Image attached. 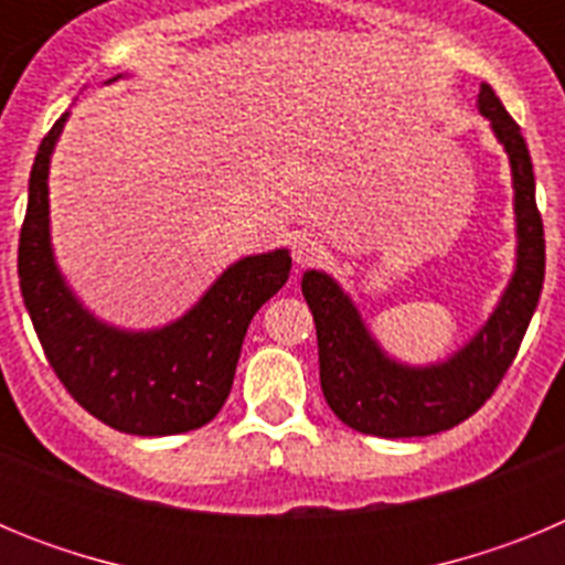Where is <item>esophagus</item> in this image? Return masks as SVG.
<instances>
[{"instance_id": "esophagus-1", "label": "esophagus", "mask_w": 565, "mask_h": 565, "mask_svg": "<svg viewBox=\"0 0 565 565\" xmlns=\"http://www.w3.org/2000/svg\"><path fill=\"white\" fill-rule=\"evenodd\" d=\"M294 259H297V266H313L319 259L326 257V246L313 237H297L291 246Z\"/></svg>"}]
</instances>
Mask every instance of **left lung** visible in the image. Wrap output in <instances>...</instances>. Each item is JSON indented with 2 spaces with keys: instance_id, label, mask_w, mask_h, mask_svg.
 I'll use <instances>...</instances> for the list:
<instances>
[{
  "instance_id": "obj_1",
  "label": "left lung",
  "mask_w": 565,
  "mask_h": 565,
  "mask_svg": "<svg viewBox=\"0 0 565 565\" xmlns=\"http://www.w3.org/2000/svg\"><path fill=\"white\" fill-rule=\"evenodd\" d=\"M478 107L487 115L512 163L518 214V268L495 313L452 359L407 367L382 353L353 302L322 271H306L302 294L317 322L319 384L331 411L364 436L416 438L450 430L487 402L515 362L535 313L546 271V239L535 203V174L515 118L489 84Z\"/></svg>"
}]
</instances>
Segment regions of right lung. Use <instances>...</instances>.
<instances>
[{"label": "right lung", "instance_id": "add662e5", "mask_svg": "<svg viewBox=\"0 0 565 565\" xmlns=\"http://www.w3.org/2000/svg\"><path fill=\"white\" fill-rule=\"evenodd\" d=\"M67 113L42 138L19 234V286L50 367L89 416L129 436L198 430L232 391L248 322L286 286V248L234 263L172 326L127 333L89 317L53 263L47 228L50 152Z\"/></svg>", "mask_w": 565, "mask_h": 565}]
</instances>
